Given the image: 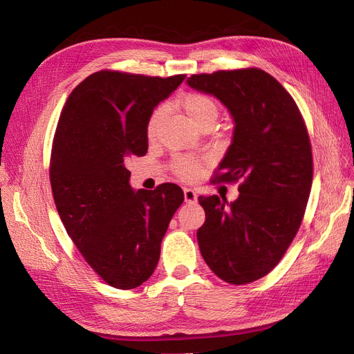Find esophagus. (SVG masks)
<instances>
[{"label":"esophagus","mask_w":354,"mask_h":354,"mask_svg":"<svg viewBox=\"0 0 354 354\" xmlns=\"http://www.w3.org/2000/svg\"><path fill=\"white\" fill-rule=\"evenodd\" d=\"M183 194H185V201L186 203H195L198 201V195L194 189H189V187H185L183 189Z\"/></svg>","instance_id":"obj_1"}]
</instances>
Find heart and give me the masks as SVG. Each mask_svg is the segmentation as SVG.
<instances>
[{"mask_svg": "<svg viewBox=\"0 0 354 354\" xmlns=\"http://www.w3.org/2000/svg\"><path fill=\"white\" fill-rule=\"evenodd\" d=\"M177 104L180 106L181 111L186 113V116L195 127H201L207 122H214L218 115V106L216 100L199 91H190L183 94L177 100ZM162 116H164L162 108L155 109L152 115L149 116L147 127H146V134L149 140L156 138L158 128L160 121H162ZM171 168H173V171L180 178L195 180L199 174L201 164L195 158L180 155V156H176Z\"/></svg>", "mask_w": 354, "mask_h": 354, "instance_id": "obj_1", "label": "heart"}]
</instances>
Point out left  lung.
<instances>
[{
    "label": "left lung",
    "mask_w": 354,
    "mask_h": 354,
    "mask_svg": "<svg viewBox=\"0 0 354 354\" xmlns=\"http://www.w3.org/2000/svg\"><path fill=\"white\" fill-rule=\"evenodd\" d=\"M189 87L217 97L234 121L214 181H238L239 198L199 196L203 260L232 285L254 282L281 261L312 189V145L298 106L267 72L248 68L192 75Z\"/></svg>",
    "instance_id": "8db88e82"
}]
</instances>
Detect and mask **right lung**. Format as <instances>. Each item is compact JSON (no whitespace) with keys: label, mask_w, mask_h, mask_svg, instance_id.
<instances>
[{"label":"right lung","mask_w":354,"mask_h":354,"mask_svg":"<svg viewBox=\"0 0 354 354\" xmlns=\"http://www.w3.org/2000/svg\"><path fill=\"white\" fill-rule=\"evenodd\" d=\"M185 78L95 72L75 87L59 118L50 160L57 212L85 261L118 289L152 276L185 201L173 183L133 190L125 168L127 158L146 155L149 116Z\"/></svg>","instance_id":"right-lung-1"}]
</instances>
